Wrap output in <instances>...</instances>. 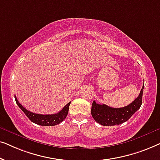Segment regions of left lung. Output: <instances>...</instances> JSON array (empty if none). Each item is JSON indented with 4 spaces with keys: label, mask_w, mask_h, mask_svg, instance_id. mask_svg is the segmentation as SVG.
I'll return each mask as SVG.
<instances>
[{
    "label": "left lung",
    "mask_w": 160,
    "mask_h": 160,
    "mask_svg": "<svg viewBox=\"0 0 160 160\" xmlns=\"http://www.w3.org/2000/svg\"><path fill=\"white\" fill-rule=\"evenodd\" d=\"M144 85L136 99L128 106L123 108H112L106 105L96 103L94 100L92 105L91 113L98 123L103 126H113L128 121L138 109L142 104V97Z\"/></svg>",
    "instance_id": "obj_1"
}]
</instances>
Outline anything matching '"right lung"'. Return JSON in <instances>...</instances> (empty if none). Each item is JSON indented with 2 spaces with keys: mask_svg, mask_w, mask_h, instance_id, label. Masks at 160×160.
<instances>
[{
  "mask_svg": "<svg viewBox=\"0 0 160 160\" xmlns=\"http://www.w3.org/2000/svg\"><path fill=\"white\" fill-rule=\"evenodd\" d=\"M16 102L21 110L25 113L30 121L33 122L35 124H39L41 126H54L57 124H60L62 122L65 118H66L68 113L69 110V106L71 102H69L68 103L63 107V108L61 110L60 112L54 113V114H38V113H35L30 111H28L27 109L24 108L22 105L19 103V102L17 100L16 96H14Z\"/></svg>",
  "mask_w": 160,
  "mask_h": 160,
  "instance_id": "1",
  "label": "right lung"
}]
</instances>
